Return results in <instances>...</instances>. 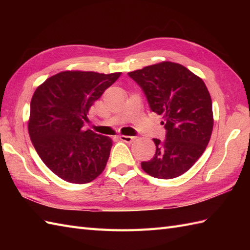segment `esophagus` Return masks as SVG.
Instances as JSON below:
<instances>
[{"instance_id":"34e87169","label":"esophagus","mask_w":250,"mask_h":250,"mask_svg":"<svg viewBox=\"0 0 250 250\" xmlns=\"http://www.w3.org/2000/svg\"><path fill=\"white\" fill-rule=\"evenodd\" d=\"M119 139H120V141H122V142H125V143H132L133 142L134 140H135V136H128V135H120L119 136Z\"/></svg>"}]
</instances>
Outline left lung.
<instances>
[{"label":"left lung","instance_id":"1","mask_svg":"<svg viewBox=\"0 0 250 250\" xmlns=\"http://www.w3.org/2000/svg\"><path fill=\"white\" fill-rule=\"evenodd\" d=\"M150 109L163 115L166 140L153 139L156 153L141 163L150 176L171 179L186 173L203 155L213 131V104L204 82L187 67L161 62L128 73Z\"/></svg>","mask_w":250,"mask_h":250}]
</instances>
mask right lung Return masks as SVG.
I'll list each match as a JSON object with an SVG mask.
<instances>
[{
	"instance_id": "1",
	"label": "right lung",
	"mask_w": 250,
	"mask_h": 250,
	"mask_svg": "<svg viewBox=\"0 0 250 250\" xmlns=\"http://www.w3.org/2000/svg\"><path fill=\"white\" fill-rule=\"evenodd\" d=\"M120 74L65 71L35 90L30 139L46 167L65 182L88 184L104 171L113 141L83 126L90 107Z\"/></svg>"
}]
</instances>
